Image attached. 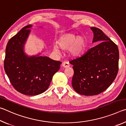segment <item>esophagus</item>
<instances>
[{
	"label": "esophagus",
	"instance_id": "34e87169",
	"mask_svg": "<svg viewBox=\"0 0 126 126\" xmlns=\"http://www.w3.org/2000/svg\"><path fill=\"white\" fill-rule=\"evenodd\" d=\"M62 66H63V67H64V68H68V67H69L70 64H69V63L67 62H63L62 63Z\"/></svg>",
	"mask_w": 126,
	"mask_h": 126
}]
</instances>
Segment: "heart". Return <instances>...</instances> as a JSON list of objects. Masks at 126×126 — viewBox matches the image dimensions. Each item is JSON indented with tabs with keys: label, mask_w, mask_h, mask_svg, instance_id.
Wrapping results in <instances>:
<instances>
[{
	"label": "heart",
	"mask_w": 126,
	"mask_h": 126,
	"mask_svg": "<svg viewBox=\"0 0 126 126\" xmlns=\"http://www.w3.org/2000/svg\"><path fill=\"white\" fill-rule=\"evenodd\" d=\"M57 44L59 47L63 50L69 49V54L72 57H78L84 53L88 42L84 37L69 33L62 36L57 42ZM53 49L55 52H59V49L57 46H54Z\"/></svg>",
	"instance_id": "b5f03b06"
}]
</instances>
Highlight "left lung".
I'll return each instance as SVG.
<instances>
[{
	"instance_id": "8db88e82",
	"label": "left lung",
	"mask_w": 126,
	"mask_h": 126,
	"mask_svg": "<svg viewBox=\"0 0 126 126\" xmlns=\"http://www.w3.org/2000/svg\"><path fill=\"white\" fill-rule=\"evenodd\" d=\"M96 46L82 56L69 62L73 65V89L84 95H94L106 91L118 71V47L97 28L91 27Z\"/></svg>"
}]
</instances>
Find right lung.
Returning a JSON list of instances; mask_svg holds the SVG:
<instances>
[{"label": "right lung", "mask_w": 126, "mask_h": 126, "mask_svg": "<svg viewBox=\"0 0 126 126\" xmlns=\"http://www.w3.org/2000/svg\"><path fill=\"white\" fill-rule=\"evenodd\" d=\"M32 25L23 27L8 42L4 61V70L13 87L21 93L35 95L45 92L62 62L48 57L25 54L24 46Z\"/></svg>", "instance_id": "add662e5"}]
</instances>
